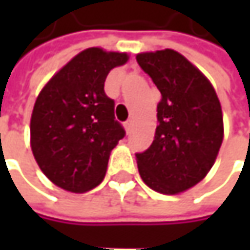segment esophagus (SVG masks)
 I'll list each match as a JSON object with an SVG mask.
<instances>
[{
    "label": "esophagus",
    "mask_w": 250,
    "mask_h": 250,
    "mask_svg": "<svg viewBox=\"0 0 250 250\" xmlns=\"http://www.w3.org/2000/svg\"><path fill=\"white\" fill-rule=\"evenodd\" d=\"M125 130H127V133H130L131 131V127H133V120H127L125 123Z\"/></svg>",
    "instance_id": "1"
}]
</instances>
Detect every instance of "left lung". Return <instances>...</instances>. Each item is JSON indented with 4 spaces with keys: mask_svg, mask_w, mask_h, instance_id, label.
<instances>
[{
    "mask_svg": "<svg viewBox=\"0 0 250 250\" xmlns=\"http://www.w3.org/2000/svg\"><path fill=\"white\" fill-rule=\"evenodd\" d=\"M139 66L161 92L158 127L149 149L136 153L143 182L161 194L198 184L223 142V114L210 81L172 49L139 53Z\"/></svg>",
    "mask_w": 250,
    "mask_h": 250,
    "instance_id": "8db88e82",
    "label": "left lung"
}]
</instances>
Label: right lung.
<instances>
[{
    "label": "right lung",
    "mask_w": 250,
    "mask_h": 250,
    "mask_svg": "<svg viewBox=\"0 0 250 250\" xmlns=\"http://www.w3.org/2000/svg\"><path fill=\"white\" fill-rule=\"evenodd\" d=\"M127 59V53L89 47L39 94L30 122L31 150L55 185L85 192L104 179L110 152L125 136L104 82L108 72Z\"/></svg>",
    "instance_id": "1"
}]
</instances>
